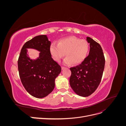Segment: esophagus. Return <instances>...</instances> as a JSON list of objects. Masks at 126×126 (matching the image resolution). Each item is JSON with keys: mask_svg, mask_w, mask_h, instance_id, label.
Masks as SVG:
<instances>
[{"mask_svg": "<svg viewBox=\"0 0 126 126\" xmlns=\"http://www.w3.org/2000/svg\"><path fill=\"white\" fill-rule=\"evenodd\" d=\"M65 67H62V70H63V69H65Z\"/></svg>", "mask_w": 126, "mask_h": 126, "instance_id": "1", "label": "esophagus"}]
</instances>
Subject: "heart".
<instances>
[{"instance_id":"obj_1","label":"heart","mask_w":126,"mask_h":126,"mask_svg":"<svg viewBox=\"0 0 126 126\" xmlns=\"http://www.w3.org/2000/svg\"><path fill=\"white\" fill-rule=\"evenodd\" d=\"M51 55L56 62L66 55L63 63L66 65L79 64L84 61L89 54V44L87 40L74 36L61 39L58 44L52 43L50 48Z\"/></svg>"}]
</instances>
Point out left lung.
<instances>
[{
	"label": "left lung",
	"instance_id": "left-lung-1",
	"mask_svg": "<svg viewBox=\"0 0 126 126\" xmlns=\"http://www.w3.org/2000/svg\"><path fill=\"white\" fill-rule=\"evenodd\" d=\"M89 54L79 65L70 68V85L75 93L81 97H88L97 89L102 78L105 59L100 45L90 37Z\"/></svg>",
	"mask_w": 126,
	"mask_h": 126
}]
</instances>
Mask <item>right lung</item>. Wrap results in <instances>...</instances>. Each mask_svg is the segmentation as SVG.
<instances>
[{
  "label": "right lung",
  "instance_id": "add662e5",
  "mask_svg": "<svg viewBox=\"0 0 126 126\" xmlns=\"http://www.w3.org/2000/svg\"><path fill=\"white\" fill-rule=\"evenodd\" d=\"M51 41L46 35L36 36L24 45L18 60V68L21 81L27 91L38 98L46 97L54 90L55 79L62 68L51 57ZM40 51L36 60H31L27 48Z\"/></svg>",
  "mask_w": 126,
  "mask_h": 126
}]
</instances>
